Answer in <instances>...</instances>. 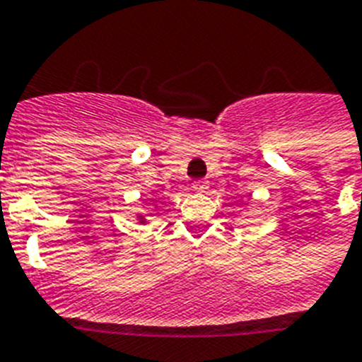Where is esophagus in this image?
Returning <instances> with one entry per match:
<instances>
[{
    "instance_id": "esophagus-1",
    "label": "esophagus",
    "mask_w": 362,
    "mask_h": 362,
    "mask_svg": "<svg viewBox=\"0 0 362 362\" xmlns=\"http://www.w3.org/2000/svg\"><path fill=\"white\" fill-rule=\"evenodd\" d=\"M208 182H204V180H197V182H193V191H197V193H206V189H208Z\"/></svg>"
}]
</instances>
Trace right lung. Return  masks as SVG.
I'll return each mask as SVG.
<instances>
[{
    "label": "right lung",
    "mask_w": 362,
    "mask_h": 362,
    "mask_svg": "<svg viewBox=\"0 0 362 362\" xmlns=\"http://www.w3.org/2000/svg\"><path fill=\"white\" fill-rule=\"evenodd\" d=\"M152 201L156 202V199H152ZM154 208L158 210V204H154ZM135 217H137V221H139V223H146V219H145V216H143V214H137Z\"/></svg>",
    "instance_id": "right-lung-1"
}]
</instances>
